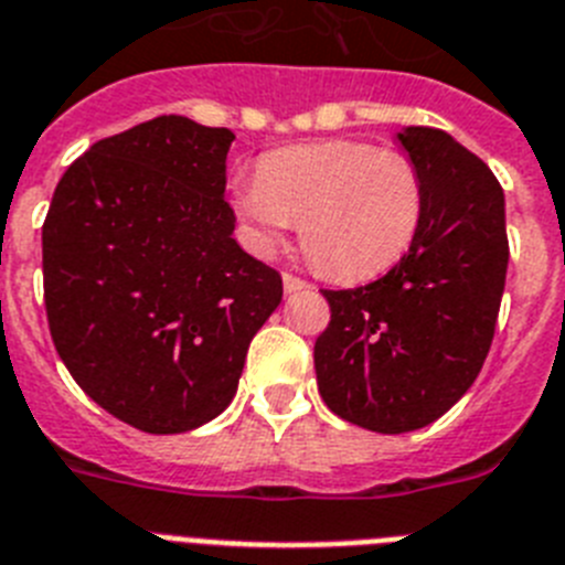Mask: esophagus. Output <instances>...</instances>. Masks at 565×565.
Listing matches in <instances>:
<instances>
[{"instance_id":"34e87169","label":"esophagus","mask_w":565,"mask_h":565,"mask_svg":"<svg viewBox=\"0 0 565 565\" xmlns=\"http://www.w3.org/2000/svg\"><path fill=\"white\" fill-rule=\"evenodd\" d=\"M307 287H310V284L303 281V278L292 276V273H284V289H287V292H296V289H307Z\"/></svg>"}]
</instances>
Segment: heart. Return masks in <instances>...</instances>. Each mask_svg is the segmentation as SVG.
<instances>
[{
    "label": "heart",
    "mask_w": 565,
    "mask_h": 565,
    "mask_svg": "<svg viewBox=\"0 0 565 565\" xmlns=\"http://www.w3.org/2000/svg\"><path fill=\"white\" fill-rule=\"evenodd\" d=\"M233 207L258 253L301 224V244L323 276L370 281L401 262L424 215L418 167L370 141L281 147L238 181Z\"/></svg>",
    "instance_id": "1"
}]
</instances>
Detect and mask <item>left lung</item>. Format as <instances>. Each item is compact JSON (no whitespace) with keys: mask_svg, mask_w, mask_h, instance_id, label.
Returning a JSON list of instances; mask_svg holds the SVG:
<instances>
[{"mask_svg":"<svg viewBox=\"0 0 565 565\" xmlns=\"http://www.w3.org/2000/svg\"><path fill=\"white\" fill-rule=\"evenodd\" d=\"M398 141L424 184L418 235L384 278L323 289L332 316L316 341L323 404L384 435L438 420L475 384L509 264L492 170L435 127H404Z\"/></svg>","mask_w":565,"mask_h":565,"instance_id":"8db88e82","label":"left lung"}]
</instances>
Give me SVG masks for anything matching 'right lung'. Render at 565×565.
Returning a JSON list of instances; mask_svg holds the SVG:
<instances>
[{"instance_id": "1", "label": "right lung", "mask_w": 565, "mask_h": 565, "mask_svg": "<svg viewBox=\"0 0 565 565\" xmlns=\"http://www.w3.org/2000/svg\"><path fill=\"white\" fill-rule=\"evenodd\" d=\"M233 139L159 116L96 141L67 167L42 227L58 358L102 409L150 435L227 409L284 296L276 269L233 238Z\"/></svg>"}]
</instances>
